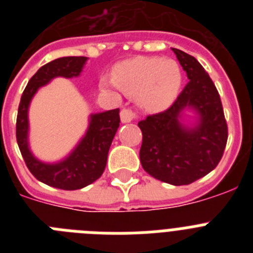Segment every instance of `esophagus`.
Masks as SVG:
<instances>
[{
  "label": "esophagus",
  "mask_w": 253,
  "mask_h": 253,
  "mask_svg": "<svg viewBox=\"0 0 253 253\" xmlns=\"http://www.w3.org/2000/svg\"><path fill=\"white\" fill-rule=\"evenodd\" d=\"M138 114L134 110L129 109V107H124L120 111V119H122L123 123H130L131 120L137 119Z\"/></svg>",
  "instance_id": "34e87169"
}]
</instances>
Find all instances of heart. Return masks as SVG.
<instances>
[{"label": "heart", "instance_id": "1", "mask_svg": "<svg viewBox=\"0 0 253 253\" xmlns=\"http://www.w3.org/2000/svg\"><path fill=\"white\" fill-rule=\"evenodd\" d=\"M182 73L175 60L161 57H137L124 60L114 68V77L102 76L105 90L118 88L138 95L147 110L158 111L172 104L180 90Z\"/></svg>", "mask_w": 253, "mask_h": 253}]
</instances>
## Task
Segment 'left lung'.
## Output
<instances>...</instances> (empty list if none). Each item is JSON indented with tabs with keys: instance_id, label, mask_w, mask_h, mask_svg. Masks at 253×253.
I'll return each mask as SVG.
<instances>
[{
	"instance_id": "obj_1",
	"label": "left lung",
	"mask_w": 253,
	"mask_h": 253,
	"mask_svg": "<svg viewBox=\"0 0 253 253\" xmlns=\"http://www.w3.org/2000/svg\"><path fill=\"white\" fill-rule=\"evenodd\" d=\"M189 82L166 110L138 123L143 134L139 157L142 167L162 182L189 185L204 177L220 162L228 139V125L218 90L204 67L193 55L172 48ZM185 107L201 115L196 128L178 122Z\"/></svg>"
}]
</instances>
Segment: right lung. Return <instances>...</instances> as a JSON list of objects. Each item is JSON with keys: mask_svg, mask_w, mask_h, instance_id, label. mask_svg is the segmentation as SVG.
I'll list each match as a JSON object with an SVG mask.
<instances>
[{"mask_svg": "<svg viewBox=\"0 0 253 253\" xmlns=\"http://www.w3.org/2000/svg\"><path fill=\"white\" fill-rule=\"evenodd\" d=\"M86 57H63L51 60L38 69L22 92L16 119V140L26 167L37 180L62 190H78L92 184L106 167L107 153L119 128V109L91 116L86 135L68 158L57 165L40 162L28 147V109L38 88L54 77H77Z\"/></svg>", "mask_w": 253, "mask_h": 253, "instance_id": "add662e5", "label": "right lung"}]
</instances>
